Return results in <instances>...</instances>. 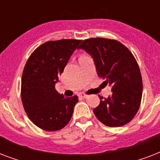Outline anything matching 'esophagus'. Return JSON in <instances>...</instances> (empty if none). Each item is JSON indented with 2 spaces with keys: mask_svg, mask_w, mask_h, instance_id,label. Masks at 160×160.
<instances>
[{
  "mask_svg": "<svg viewBox=\"0 0 160 160\" xmlns=\"http://www.w3.org/2000/svg\"><path fill=\"white\" fill-rule=\"evenodd\" d=\"M79 96H80V97H81V98H87L88 96H89V95H85V93H80V94H79Z\"/></svg>",
  "mask_w": 160,
  "mask_h": 160,
  "instance_id": "obj_1",
  "label": "esophagus"
}]
</instances>
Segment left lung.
<instances>
[{
  "label": "left lung",
  "instance_id": "8db88e82",
  "mask_svg": "<svg viewBox=\"0 0 160 160\" xmlns=\"http://www.w3.org/2000/svg\"><path fill=\"white\" fill-rule=\"evenodd\" d=\"M79 49L93 58L98 76L111 86L112 95H99L100 103L94 109L99 120L109 127L123 126L131 121L139 110L143 84L139 65L129 49L114 40L90 38Z\"/></svg>",
  "mask_w": 160,
  "mask_h": 160
}]
</instances>
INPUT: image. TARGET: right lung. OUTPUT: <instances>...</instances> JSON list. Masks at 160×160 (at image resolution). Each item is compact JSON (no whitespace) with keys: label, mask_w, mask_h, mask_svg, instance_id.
<instances>
[{"label":"right lung","mask_w":160,"mask_h":160,"mask_svg":"<svg viewBox=\"0 0 160 160\" xmlns=\"http://www.w3.org/2000/svg\"><path fill=\"white\" fill-rule=\"evenodd\" d=\"M81 41H47L31 54L21 78V100L27 116L36 126L56 131L71 119L77 95L64 97L55 84Z\"/></svg>","instance_id":"add662e5"}]
</instances>
